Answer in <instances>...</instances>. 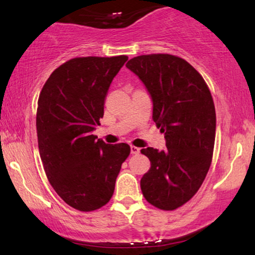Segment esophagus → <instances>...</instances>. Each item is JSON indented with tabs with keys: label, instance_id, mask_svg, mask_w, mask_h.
<instances>
[{
	"label": "esophagus",
	"instance_id": "esophagus-1",
	"mask_svg": "<svg viewBox=\"0 0 255 255\" xmlns=\"http://www.w3.org/2000/svg\"><path fill=\"white\" fill-rule=\"evenodd\" d=\"M130 149H131V154H138V153L140 152V148L135 147V146H133V145L130 146Z\"/></svg>",
	"mask_w": 255,
	"mask_h": 255
}]
</instances>
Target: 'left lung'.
<instances>
[{
  "instance_id": "8db88e82",
  "label": "left lung",
  "mask_w": 255,
  "mask_h": 255,
  "mask_svg": "<svg viewBox=\"0 0 255 255\" xmlns=\"http://www.w3.org/2000/svg\"><path fill=\"white\" fill-rule=\"evenodd\" d=\"M127 67L140 79L153 102V121L165 133V151L142 148L151 168L140 180L142 195L161 210L187 203L210 168L216 111L202 75L170 54L139 55Z\"/></svg>"
}]
</instances>
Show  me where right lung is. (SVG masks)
I'll return each instance as SVG.
<instances>
[{
    "label": "right lung",
    "instance_id": "1",
    "mask_svg": "<svg viewBox=\"0 0 255 255\" xmlns=\"http://www.w3.org/2000/svg\"><path fill=\"white\" fill-rule=\"evenodd\" d=\"M127 60V55L71 59L40 92L36 125L41 162L53 189L76 210L93 211L110 201L130 154L125 142L106 144L93 134L111 82Z\"/></svg>",
    "mask_w": 255,
    "mask_h": 255
}]
</instances>
